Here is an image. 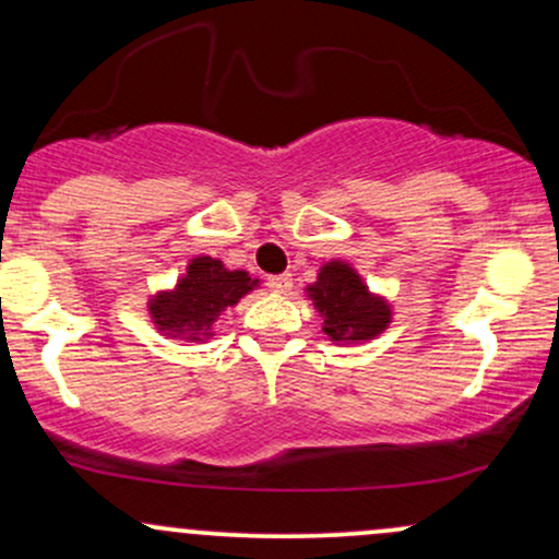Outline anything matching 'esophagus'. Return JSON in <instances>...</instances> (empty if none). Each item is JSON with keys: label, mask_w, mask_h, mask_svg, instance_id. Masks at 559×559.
<instances>
[{"label": "esophagus", "mask_w": 559, "mask_h": 559, "mask_svg": "<svg viewBox=\"0 0 559 559\" xmlns=\"http://www.w3.org/2000/svg\"><path fill=\"white\" fill-rule=\"evenodd\" d=\"M292 284H294V278H292V275H288V273L271 275V278H267V286H271L275 294H286L288 288H292Z\"/></svg>", "instance_id": "obj_1"}]
</instances>
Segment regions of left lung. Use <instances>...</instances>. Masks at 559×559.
Here are the masks:
<instances>
[{"label": "left lung", "instance_id": "left-lung-1", "mask_svg": "<svg viewBox=\"0 0 559 559\" xmlns=\"http://www.w3.org/2000/svg\"><path fill=\"white\" fill-rule=\"evenodd\" d=\"M307 297L323 318V331L336 344H360L381 336L391 323V305L378 297L349 262L331 260L320 267Z\"/></svg>", "mask_w": 559, "mask_h": 559}]
</instances>
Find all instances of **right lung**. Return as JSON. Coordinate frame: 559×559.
Wrapping results in <instances>:
<instances>
[{"label": "right lung", "instance_id": "1", "mask_svg": "<svg viewBox=\"0 0 559 559\" xmlns=\"http://www.w3.org/2000/svg\"><path fill=\"white\" fill-rule=\"evenodd\" d=\"M258 286L247 271H228L221 260L199 254L176 286L150 299L152 323L168 338L202 344L215 333V320Z\"/></svg>", "mask_w": 559, "mask_h": 559}]
</instances>
